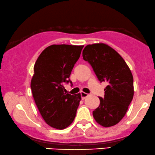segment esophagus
Listing matches in <instances>:
<instances>
[{
	"label": "esophagus",
	"mask_w": 155,
	"mask_h": 155,
	"mask_svg": "<svg viewBox=\"0 0 155 155\" xmlns=\"http://www.w3.org/2000/svg\"><path fill=\"white\" fill-rule=\"evenodd\" d=\"M87 96H88V94H87V93H85V92H81V99H82V100L85 99Z\"/></svg>",
	"instance_id": "1"
}]
</instances>
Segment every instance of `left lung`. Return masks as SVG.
<instances>
[{"label": "left lung", "instance_id": "left-lung-1", "mask_svg": "<svg viewBox=\"0 0 155 155\" xmlns=\"http://www.w3.org/2000/svg\"><path fill=\"white\" fill-rule=\"evenodd\" d=\"M100 82L106 81L104 98L92 112L97 123L110 127L126 115L134 97V79L131 70L114 49L103 43L88 45L82 53Z\"/></svg>", "mask_w": 155, "mask_h": 155}]
</instances>
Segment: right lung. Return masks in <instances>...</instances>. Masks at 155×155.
Segmentation results:
<instances>
[{
  "label": "right lung",
  "instance_id": "right-lung-1",
  "mask_svg": "<svg viewBox=\"0 0 155 155\" xmlns=\"http://www.w3.org/2000/svg\"><path fill=\"white\" fill-rule=\"evenodd\" d=\"M84 45H53L45 48L34 66L31 89L36 105L46 124L64 129L74 121L81 100L80 94L64 92Z\"/></svg>",
  "mask_w": 155,
  "mask_h": 155
}]
</instances>
